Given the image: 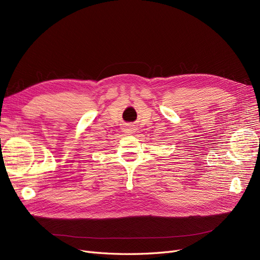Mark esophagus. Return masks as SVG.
<instances>
[{
	"instance_id": "esophagus-1",
	"label": "esophagus",
	"mask_w": 260,
	"mask_h": 260,
	"mask_svg": "<svg viewBox=\"0 0 260 260\" xmlns=\"http://www.w3.org/2000/svg\"><path fill=\"white\" fill-rule=\"evenodd\" d=\"M125 131H128L127 133H129V132H131V128H126V129H125Z\"/></svg>"
}]
</instances>
